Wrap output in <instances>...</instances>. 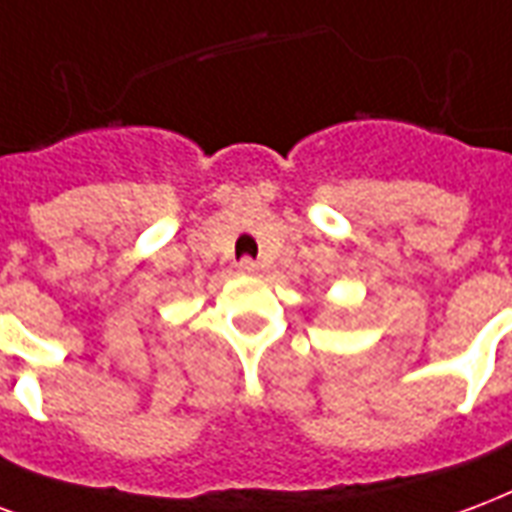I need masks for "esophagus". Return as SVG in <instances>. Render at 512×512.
<instances>
[{
    "instance_id": "obj_1",
    "label": "esophagus",
    "mask_w": 512,
    "mask_h": 512,
    "mask_svg": "<svg viewBox=\"0 0 512 512\" xmlns=\"http://www.w3.org/2000/svg\"><path fill=\"white\" fill-rule=\"evenodd\" d=\"M237 267H240L242 275H253V272H259V264H256L253 259H242Z\"/></svg>"
}]
</instances>
